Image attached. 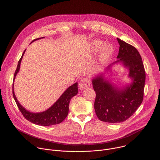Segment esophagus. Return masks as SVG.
Instances as JSON below:
<instances>
[{
  "instance_id": "obj_1",
  "label": "esophagus",
  "mask_w": 160,
  "mask_h": 160,
  "mask_svg": "<svg viewBox=\"0 0 160 160\" xmlns=\"http://www.w3.org/2000/svg\"><path fill=\"white\" fill-rule=\"evenodd\" d=\"M90 86V83L87 78H83L78 83V87L80 90H85Z\"/></svg>"
}]
</instances>
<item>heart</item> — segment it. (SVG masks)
<instances>
[{"mask_svg": "<svg viewBox=\"0 0 160 160\" xmlns=\"http://www.w3.org/2000/svg\"><path fill=\"white\" fill-rule=\"evenodd\" d=\"M103 45V43L101 41H95L93 43V46L95 50H98L100 49ZM113 53V48L110 45H107L104 47L103 52L101 55V61L105 62L108 60L109 57L112 55Z\"/></svg>", "mask_w": 160, "mask_h": 160, "instance_id": "b5f03b06", "label": "heart"}]
</instances>
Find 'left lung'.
<instances>
[{
	"mask_svg": "<svg viewBox=\"0 0 160 160\" xmlns=\"http://www.w3.org/2000/svg\"><path fill=\"white\" fill-rule=\"evenodd\" d=\"M120 45L116 62L129 68V77L133 80L131 85L117 88L103 78V75L92 80L93 88L96 93L94 108L98 119L102 122L116 123L125 122L137 110L143 100L146 78L142 58L137 49L133 45L117 38Z\"/></svg>",
	"mask_w": 160,
	"mask_h": 160,
	"instance_id": "1",
	"label": "left lung"
}]
</instances>
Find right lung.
I'll return each mask as SVG.
<instances>
[{"label":"right lung","mask_w":160,"mask_h":160,"mask_svg":"<svg viewBox=\"0 0 160 160\" xmlns=\"http://www.w3.org/2000/svg\"><path fill=\"white\" fill-rule=\"evenodd\" d=\"M42 38L43 37L34 39L32 42ZM25 51V50H24V52H23V54L18 62L17 67L13 76V81L16 75L19 71L21 60L22 59ZM77 85L78 83L77 82L68 87L58 99V100L50 108H49L46 111L41 113H32L27 111L19 103L13 92V83L12 87V93L18 108H19L20 112L22 113L23 116L28 121L33 123V124L41 126H50L60 123L65 119V118L68 115L70 101L73 97L75 96L78 93Z\"/></svg>","instance_id":"1"}]
</instances>
